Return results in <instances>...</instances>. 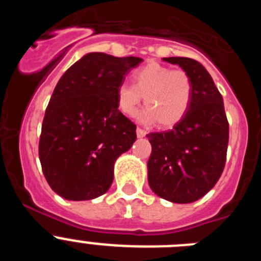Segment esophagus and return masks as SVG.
Instances as JSON below:
<instances>
[{"label": "esophagus", "instance_id": "1", "mask_svg": "<svg viewBox=\"0 0 261 261\" xmlns=\"http://www.w3.org/2000/svg\"><path fill=\"white\" fill-rule=\"evenodd\" d=\"M136 133H137V137L138 138L145 137V136H146V130H144V129H141V128L136 129Z\"/></svg>", "mask_w": 261, "mask_h": 261}]
</instances>
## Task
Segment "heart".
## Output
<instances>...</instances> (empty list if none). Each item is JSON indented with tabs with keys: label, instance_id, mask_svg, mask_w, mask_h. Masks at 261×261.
I'll use <instances>...</instances> for the list:
<instances>
[{
	"label": "heart",
	"instance_id": "heart-1",
	"mask_svg": "<svg viewBox=\"0 0 261 261\" xmlns=\"http://www.w3.org/2000/svg\"><path fill=\"white\" fill-rule=\"evenodd\" d=\"M132 85H121L117 89L116 103L121 114L136 117L144 103V120L163 128L180 123L192 102L193 84L184 70H174L159 62H149L132 73Z\"/></svg>",
	"mask_w": 261,
	"mask_h": 261
}]
</instances>
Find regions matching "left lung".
Instances as JSON below:
<instances>
[{
	"label": "left lung",
	"mask_w": 261,
	"mask_h": 261,
	"mask_svg": "<svg viewBox=\"0 0 261 261\" xmlns=\"http://www.w3.org/2000/svg\"><path fill=\"white\" fill-rule=\"evenodd\" d=\"M192 80L190 110L180 123L146 136L151 144L147 180L159 197L176 204L201 199L223 171L229 144V123L223 99L208 70L188 57H165Z\"/></svg>",
	"instance_id": "left-lung-1"
}]
</instances>
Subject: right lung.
<instances>
[{
	"mask_svg": "<svg viewBox=\"0 0 261 261\" xmlns=\"http://www.w3.org/2000/svg\"><path fill=\"white\" fill-rule=\"evenodd\" d=\"M140 57L91 52L74 62L53 90L39 141L48 184L66 200L102 196L116 159L136 141V125L117 108L116 93Z\"/></svg>",
	"mask_w": 261,
	"mask_h": 261,
	"instance_id": "right-lung-1",
	"label": "right lung"
}]
</instances>
